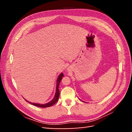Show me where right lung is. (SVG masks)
<instances>
[{
	"label": "right lung",
	"mask_w": 132,
	"mask_h": 132,
	"mask_svg": "<svg viewBox=\"0 0 132 132\" xmlns=\"http://www.w3.org/2000/svg\"><path fill=\"white\" fill-rule=\"evenodd\" d=\"M63 74L62 73H61V74H59V75L58 76V77L57 78V84H56V90H55V95L53 97V98L52 100L51 101H50L49 102L45 103V104H40V103H32L31 102H29L27 101L26 100H25L29 102L30 103H31V105H33L34 106H36L37 107H42V108H45V107H51L52 106H53V105H54L55 103H56L58 100V98L59 97V84L61 81V80L62 79V78L63 77Z\"/></svg>",
	"instance_id": "1"
}]
</instances>
